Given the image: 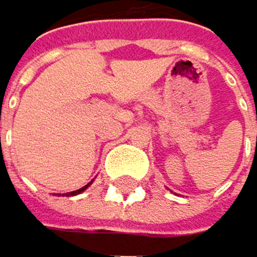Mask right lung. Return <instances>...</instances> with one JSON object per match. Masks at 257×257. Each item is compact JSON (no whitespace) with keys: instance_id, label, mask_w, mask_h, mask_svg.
Instances as JSON below:
<instances>
[{"instance_id":"1","label":"right lung","mask_w":257,"mask_h":257,"mask_svg":"<svg viewBox=\"0 0 257 257\" xmlns=\"http://www.w3.org/2000/svg\"><path fill=\"white\" fill-rule=\"evenodd\" d=\"M89 185V184H88ZM88 185H84V187H81L80 190H75V192H70V193H67V195H76V193H81L83 190H86V189H88Z\"/></svg>"}]
</instances>
